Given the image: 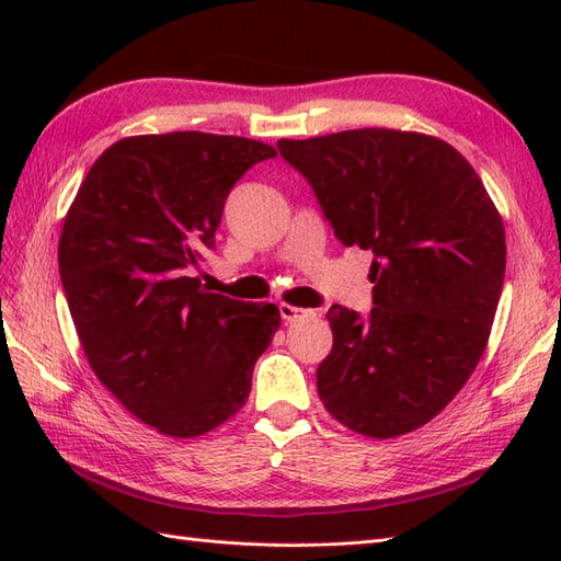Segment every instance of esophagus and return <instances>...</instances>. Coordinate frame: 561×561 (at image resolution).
<instances>
[{"label":"esophagus","mask_w":561,"mask_h":561,"mask_svg":"<svg viewBox=\"0 0 561 561\" xmlns=\"http://www.w3.org/2000/svg\"><path fill=\"white\" fill-rule=\"evenodd\" d=\"M279 316L284 323H296V320H304V318H313V311H306V308H296L289 304H279Z\"/></svg>","instance_id":"1"}]
</instances>
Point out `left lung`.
Listing matches in <instances>:
<instances>
[{"label": "left lung", "instance_id": "obj_1", "mask_svg": "<svg viewBox=\"0 0 561 561\" xmlns=\"http://www.w3.org/2000/svg\"><path fill=\"white\" fill-rule=\"evenodd\" d=\"M342 245L371 250L374 308L332 306L318 396L352 432H414L458 396L490 340L506 233L494 202L444 139L366 127L279 139Z\"/></svg>", "mask_w": 561, "mask_h": 561}]
</instances>
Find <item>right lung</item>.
Masks as SVG:
<instances>
[{"label":"right lung","mask_w":561,"mask_h":561,"mask_svg":"<svg viewBox=\"0 0 561 561\" xmlns=\"http://www.w3.org/2000/svg\"><path fill=\"white\" fill-rule=\"evenodd\" d=\"M274 157L245 137H127L91 165L65 217L59 279L83 354L165 436H202L241 410L279 330L274 304L209 294L190 277L238 178Z\"/></svg>","instance_id":"1"}]
</instances>
